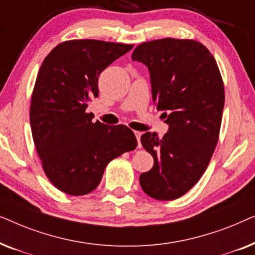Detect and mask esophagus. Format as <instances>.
Wrapping results in <instances>:
<instances>
[{
  "label": "esophagus",
  "mask_w": 255,
  "mask_h": 255,
  "mask_svg": "<svg viewBox=\"0 0 255 255\" xmlns=\"http://www.w3.org/2000/svg\"><path fill=\"white\" fill-rule=\"evenodd\" d=\"M134 134H135V138H137V140H138V148H140V147H141V142H140L141 132H139V131H134Z\"/></svg>",
  "instance_id": "34e87169"
}]
</instances>
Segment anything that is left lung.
I'll return each instance as SVG.
<instances>
[{"mask_svg":"<svg viewBox=\"0 0 255 255\" xmlns=\"http://www.w3.org/2000/svg\"><path fill=\"white\" fill-rule=\"evenodd\" d=\"M132 60L147 66L153 102L169 125L162 138L141 135L154 163L139 182L152 198L176 200L198 182L218 142L225 101L221 72L210 51L194 39L146 41Z\"/></svg>","mask_w":255,"mask_h":255,"instance_id":"1","label":"left lung"}]
</instances>
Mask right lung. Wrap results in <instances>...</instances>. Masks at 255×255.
I'll use <instances>...</instances> for the list:
<instances>
[{
  "instance_id": "add662e5",
  "label": "right lung",
  "mask_w": 255,
  "mask_h": 255,
  "mask_svg": "<svg viewBox=\"0 0 255 255\" xmlns=\"http://www.w3.org/2000/svg\"><path fill=\"white\" fill-rule=\"evenodd\" d=\"M133 45L74 39L44 59L31 96L32 138L47 179L72 196L99 186L111 160L138 142L127 125L93 122L88 103L99 96V76Z\"/></svg>"
}]
</instances>
